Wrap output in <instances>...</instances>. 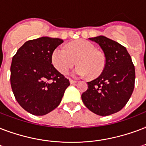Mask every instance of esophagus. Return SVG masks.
<instances>
[{"label": "esophagus", "instance_id": "esophagus-1", "mask_svg": "<svg viewBox=\"0 0 146 146\" xmlns=\"http://www.w3.org/2000/svg\"><path fill=\"white\" fill-rule=\"evenodd\" d=\"M69 81H70V84H75L77 82V81H74V80H72V79H70Z\"/></svg>", "mask_w": 146, "mask_h": 146}]
</instances>
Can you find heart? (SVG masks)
Instances as JSON below:
<instances>
[{"label":"heart","instance_id":"b5f03b06","mask_svg":"<svg viewBox=\"0 0 146 146\" xmlns=\"http://www.w3.org/2000/svg\"><path fill=\"white\" fill-rule=\"evenodd\" d=\"M78 66L74 70V76L97 78L101 74L106 66L104 53L97 50L96 46L88 40H78L68 44L66 48L58 46L53 50L51 60L53 66L62 73L66 74L75 64Z\"/></svg>","mask_w":146,"mask_h":146}]
</instances>
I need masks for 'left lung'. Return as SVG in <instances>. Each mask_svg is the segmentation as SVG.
<instances>
[{
    "mask_svg": "<svg viewBox=\"0 0 146 146\" xmlns=\"http://www.w3.org/2000/svg\"><path fill=\"white\" fill-rule=\"evenodd\" d=\"M102 48L106 66L100 76L88 82L81 95L86 107L99 116H109L124 107L135 85V67L126 48L104 36L89 38Z\"/></svg>",
    "mask_w": 146,
    "mask_h": 146,
    "instance_id": "8db88e82",
    "label": "left lung"
}]
</instances>
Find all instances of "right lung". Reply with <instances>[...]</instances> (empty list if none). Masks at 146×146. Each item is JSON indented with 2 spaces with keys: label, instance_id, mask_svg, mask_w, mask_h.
<instances>
[{
  "label": "right lung",
  "instance_id": "add662e5",
  "mask_svg": "<svg viewBox=\"0 0 146 146\" xmlns=\"http://www.w3.org/2000/svg\"><path fill=\"white\" fill-rule=\"evenodd\" d=\"M63 40L43 36L26 42L12 58L11 84L21 107L36 116L52 111L61 103L69 80L52 64V53Z\"/></svg>",
  "mask_w": 146,
  "mask_h": 146
}]
</instances>
